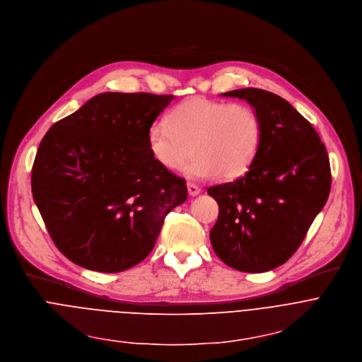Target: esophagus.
Returning a JSON list of instances; mask_svg holds the SVG:
<instances>
[{
	"label": "esophagus",
	"instance_id": "esophagus-1",
	"mask_svg": "<svg viewBox=\"0 0 362 362\" xmlns=\"http://www.w3.org/2000/svg\"><path fill=\"white\" fill-rule=\"evenodd\" d=\"M187 189H188V194H189L191 197H195V195H198L199 192H202V188H199V187L195 185V184H192V182H188V184H187Z\"/></svg>",
	"mask_w": 362,
	"mask_h": 362
}]
</instances>
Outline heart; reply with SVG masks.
Returning <instances> with one entry per match:
<instances>
[{"label":"heart","mask_w":362,"mask_h":362,"mask_svg":"<svg viewBox=\"0 0 362 362\" xmlns=\"http://www.w3.org/2000/svg\"><path fill=\"white\" fill-rule=\"evenodd\" d=\"M263 127L257 112L243 103L192 96L178 103L148 131V148L156 163L189 178L235 180L253 165L262 146Z\"/></svg>","instance_id":"1"}]
</instances>
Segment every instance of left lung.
<instances>
[{"label": "left lung", "mask_w": 362, "mask_h": 362, "mask_svg": "<svg viewBox=\"0 0 362 362\" xmlns=\"http://www.w3.org/2000/svg\"><path fill=\"white\" fill-rule=\"evenodd\" d=\"M221 96L245 99L257 112L263 139L246 175L207 189L218 204L210 240L227 266L263 273L292 257L324 209L329 158L309 120L284 98L255 88Z\"/></svg>", "instance_id": "obj_1"}]
</instances>
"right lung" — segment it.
I'll return each mask as SVG.
<instances>
[{"mask_svg": "<svg viewBox=\"0 0 362 362\" xmlns=\"http://www.w3.org/2000/svg\"><path fill=\"white\" fill-rule=\"evenodd\" d=\"M173 95H96L56 122L31 170L34 203L56 247L73 263L124 272L153 249L185 180L160 167L148 131Z\"/></svg>", "mask_w": 362, "mask_h": 362, "instance_id": "1", "label": "right lung"}]
</instances>
